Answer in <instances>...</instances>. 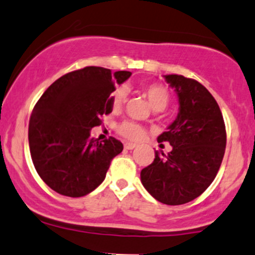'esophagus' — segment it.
I'll list each match as a JSON object with an SVG mask.
<instances>
[{"label": "esophagus", "mask_w": 255, "mask_h": 255, "mask_svg": "<svg viewBox=\"0 0 255 255\" xmlns=\"http://www.w3.org/2000/svg\"><path fill=\"white\" fill-rule=\"evenodd\" d=\"M134 148H136V144H134V143H126L125 144V149L133 150Z\"/></svg>", "instance_id": "esophagus-1"}]
</instances>
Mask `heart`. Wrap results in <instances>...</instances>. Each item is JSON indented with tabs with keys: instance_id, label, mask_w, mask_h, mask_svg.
<instances>
[{
	"instance_id": "obj_1",
	"label": "heart",
	"mask_w": 255,
	"mask_h": 255,
	"mask_svg": "<svg viewBox=\"0 0 255 255\" xmlns=\"http://www.w3.org/2000/svg\"><path fill=\"white\" fill-rule=\"evenodd\" d=\"M144 96L148 99L150 106L155 110V111H161L167 106L168 100H170V95H168L167 89L161 84H148L145 87L141 88ZM128 92L125 87H119L114 90L111 94V101L112 107L115 110H119L123 106V104L127 100ZM117 130L121 135L126 136L132 140H138L143 136V128L138 125V123L132 122V121H125V122L120 123Z\"/></svg>"
}]
</instances>
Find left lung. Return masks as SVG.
<instances>
[{
    "label": "left lung",
    "mask_w": 255,
    "mask_h": 255,
    "mask_svg": "<svg viewBox=\"0 0 255 255\" xmlns=\"http://www.w3.org/2000/svg\"><path fill=\"white\" fill-rule=\"evenodd\" d=\"M178 98V115L157 136L172 150L140 172L144 188L160 203L181 205L199 197L214 181L224 159L226 129L221 110L204 85L178 74L163 76Z\"/></svg>",
    "instance_id": "8db88e82"
}]
</instances>
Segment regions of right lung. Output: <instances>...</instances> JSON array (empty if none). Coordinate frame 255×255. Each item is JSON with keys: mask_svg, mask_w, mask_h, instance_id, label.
<instances>
[{"mask_svg": "<svg viewBox=\"0 0 255 255\" xmlns=\"http://www.w3.org/2000/svg\"><path fill=\"white\" fill-rule=\"evenodd\" d=\"M130 76L85 67L64 74L42 94L29 121V148L36 172L51 189L78 198L103 183L123 144L114 136L99 141L90 130L112 112L115 84Z\"/></svg>", "mask_w": 255, "mask_h": 255, "instance_id": "1", "label": "right lung"}]
</instances>
